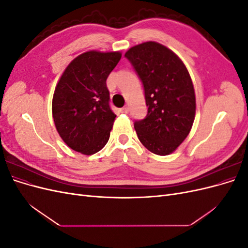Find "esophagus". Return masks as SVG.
Segmentation results:
<instances>
[{"label": "esophagus", "instance_id": "34e87169", "mask_svg": "<svg viewBox=\"0 0 248 248\" xmlns=\"http://www.w3.org/2000/svg\"><path fill=\"white\" fill-rule=\"evenodd\" d=\"M120 110H121V112H123V114H128V112H129L128 107H124L123 108H121Z\"/></svg>", "mask_w": 248, "mask_h": 248}]
</instances>
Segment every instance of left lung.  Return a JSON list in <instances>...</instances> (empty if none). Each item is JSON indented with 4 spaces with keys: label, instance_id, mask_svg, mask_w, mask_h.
<instances>
[{
    "label": "left lung",
    "instance_id": "obj_1",
    "mask_svg": "<svg viewBox=\"0 0 248 248\" xmlns=\"http://www.w3.org/2000/svg\"><path fill=\"white\" fill-rule=\"evenodd\" d=\"M125 58L144 86L147 116L134 122L138 138L149 151L169 155L188 136L196 115L190 76L179 57L149 41L131 47Z\"/></svg>",
    "mask_w": 248,
    "mask_h": 248
}]
</instances>
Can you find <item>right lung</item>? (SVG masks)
<instances>
[{"label": "right lung", "mask_w": 248, "mask_h": 248, "mask_svg": "<svg viewBox=\"0 0 248 248\" xmlns=\"http://www.w3.org/2000/svg\"><path fill=\"white\" fill-rule=\"evenodd\" d=\"M121 52L90 50L67 66L52 98L60 137L72 150L92 155L107 145L116 115L109 108L107 78Z\"/></svg>", "instance_id": "1"}]
</instances>
